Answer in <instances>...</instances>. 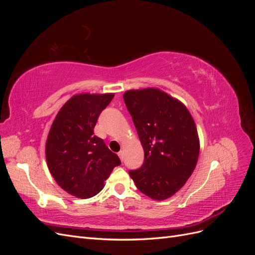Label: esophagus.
Here are the masks:
<instances>
[{"mask_svg":"<svg viewBox=\"0 0 255 255\" xmlns=\"http://www.w3.org/2000/svg\"><path fill=\"white\" fill-rule=\"evenodd\" d=\"M118 155H119L120 159H121V160H123V151H120V152L118 153Z\"/></svg>","mask_w":255,"mask_h":255,"instance_id":"esophagus-1","label":"esophagus"}]
</instances>
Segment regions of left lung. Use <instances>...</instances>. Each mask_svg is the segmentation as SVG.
Returning <instances> with one entry per match:
<instances>
[{"label":"left lung","mask_w":255,"mask_h":255,"mask_svg":"<svg viewBox=\"0 0 255 255\" xmlns=\"http://www.w3.org/2000/svg\"><path fill=\"white\" fill-rule=\"evenodd\" d=\"M144 151L142 166L128 171L136 187L153 200L173 196L194 172L200 152L196 123L187 107L158 88L123 95Z\"/></svg>","instance_id":"1"}]
</instances>
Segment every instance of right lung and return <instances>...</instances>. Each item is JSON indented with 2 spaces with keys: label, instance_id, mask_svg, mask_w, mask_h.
<instances>
[{
  "label": "right lung",
  "instance_id": "1",
  "mask_svg": "<svg viewBox=\"0 0 255 255\" xmlns=\"http://www.w3.org/2000/svg\"><path fill=\"white\" fill-rule=\"evenodd\" d=\"M115 94L71 97L54 119L45 142V157L54 180L68 194L81 199L96 196L121 161L94 128Z\"/></svg>",
  "mask_w": 255,
  "mask_h": 255
}]
</instances>
